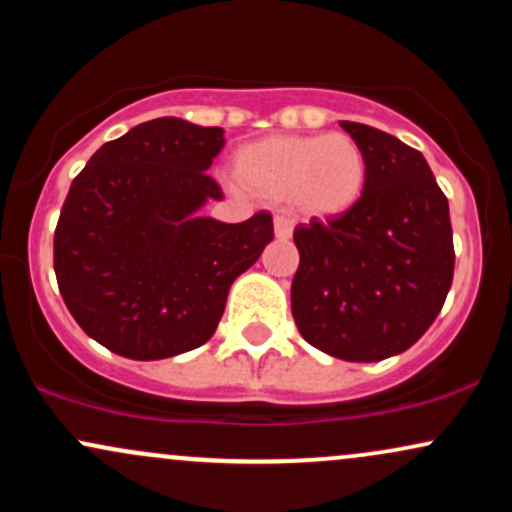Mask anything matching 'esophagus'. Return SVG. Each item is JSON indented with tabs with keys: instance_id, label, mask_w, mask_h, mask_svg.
<instances>
[{
	"instance_id": "obj_1",
	"label": "esophagus",
	"mask_w": 512,
	"mask_h": 512,
	"mask_svg": "<svg viewBox=\"0 0 512 512\" xmlns=\"http://www.w3.org/2000/svg\"><path fill=\"white\" fill-rule=\"evenodd\" d=\"M293 233V221L286 216H276L274 219V236L279 240H289Z\"/></svg>"
}]
</instances>
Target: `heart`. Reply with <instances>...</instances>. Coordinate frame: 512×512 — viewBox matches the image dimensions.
<instances>
[{
	"mask_svg": "<svg viewBox=\"0 0 512 512\" xmlns=\"http://www.w3.org/2000/svg\"><path fill=\"white\" fill-rule=\"evenodd\" d=\"M238 187L262 202H291L310 219H339L366 195L368 158L349 134H269L233 156Z\"/></svg>",
	"mask_w": 512,
	"mask_h": 512,
	"instance_id": "obj_1",
	"label": "heart"
}]
</instances>
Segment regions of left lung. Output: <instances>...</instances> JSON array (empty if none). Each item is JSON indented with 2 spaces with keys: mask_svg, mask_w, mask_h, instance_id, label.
Returning <instances> with one entry per match:
<instances>
[{
  "mask_svg": "<svg viewBox=\"0 0 512 512\" xmlns=\"http://www.w3.org/2000/svg\"><path fill=\"white\" fill-rule=\"evenodd\" d=\"M339 125L366 151V195L346 216L296 226L291 313L315 349L373 363L419 342L443 308L455 269L450 211L419 151L361 122Z\"/></svg>",
  "mask_w": 512,
  "mask_h": 512,
  "instance_id": "1",
  "label": "left lung"
}]
</instances>
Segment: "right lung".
<instances>
[{
    "label": "right lung",
    "mask_w": 512,
    "mask_h": 512,
    "mask_svg": "<svg viewBox=\"0 0 512 512\" xmlns=\"http://www.w3.org/2000/svg\"><path fill=\"white\" fill-rule=\"evenodd\" d=\"M221 127L156 117L103 144L69 187L55 274L69 313L113 354L158 361L209 342L228 291L274 240L272 214L202 216Z\"/></svg>",
    "instance_id": "1"
}]
</instances>
